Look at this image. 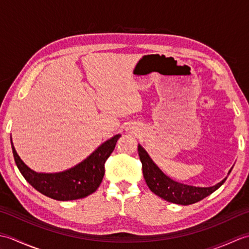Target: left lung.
<instances>
[{"label": "left lung", "instance_id": "8db88e82", "mask_svg": "<svg viewBox=\"0 0 249 249\" xmlns=\"http://www.w3.org/2000/svg\"><path fill=\"white\" fill-rule=\"evenodd\" d=\"M138 153L142 162V171L147 186L155 195L165 199L169 202L189 205L208 197L219 188L227 179L224 178L220 183L212 187H195L173 181L158 168L150 158L149 154L141 145H138ZM232 170V169H231ZM231 170L229 172H231Z\"/></svg>", "mask_w": 249, "mask_h": 249}]
</instances>
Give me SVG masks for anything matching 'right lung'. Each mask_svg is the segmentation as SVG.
Instances as JSON below:
<instances>
[{
  "instance_id": "right-lung-1",
  "label": "right lung",
  "mask_w": 249,
  "mask_h": 249,
  "mask_svg": "<svg viewBox=\"0 0 249 249\" xmlns=\"http://www.w3.org/2000/svg\"><path fill=\"white\" fill-rule=\"evenodd\" d=\"M121 135L112 137L86 160L59 173H37L20 160L12 142L15 162L23 178L39 193L59 201L77 200L96 192L105 174V162L113 152Z\"/></svg>"
}]
</instances>
